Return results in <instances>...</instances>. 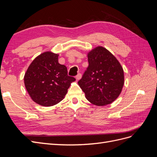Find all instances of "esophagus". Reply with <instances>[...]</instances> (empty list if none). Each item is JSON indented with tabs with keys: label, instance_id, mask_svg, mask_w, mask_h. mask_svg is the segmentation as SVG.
Instances as JSON below:
<instances>
[{
	"label": "esophagus",
	"instance_id": "1",
	"mask_svg": "<svg viewBox=\"0 0 157 157\" xmlns=\"http://www.w3.org/2000/svg\"><path fill=\"white\" fill-rule=\"evenodd\" d=\"M81 77H82V75L80 74V73H78L77 75L76 76V79H77V80H78L79 79L81 78Z\"/></svg>",
	"mask_w": 157,
	"mask_h": 157
}]
</instances>
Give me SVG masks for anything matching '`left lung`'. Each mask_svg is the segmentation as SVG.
Here are the masks:
<instances>
[{
  "instance_id": "obj_1",
  "label": "left lung",
  "mask_w": 157,
  "mask_h": 157,
  "mask_svg": "<svg viewBox=\"0 0 157 157\" xmlns=\"http://www.w3.org/2000/svg\"><path fill=\"white\" fill-rule=\"evenodd\" d=\"M89 65L78 84L86 98L94 105H106L119 96L124 85V71L110 52L101 46L88 54Z\"/></svg>"
}]
</instances>
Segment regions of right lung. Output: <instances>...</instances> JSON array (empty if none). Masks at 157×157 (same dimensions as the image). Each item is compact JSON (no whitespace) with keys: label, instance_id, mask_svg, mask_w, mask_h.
I'll list each match as a JSON object with an SVG mask.
<instances>
[{"label":"right lung","instance_id":"1","mask_svg":"<svg viewBox=\"0 0 157 157\" xmlns=\"http://www.w3.org/2000/svg\"><path fill=\"white\" fill-rule=\"evenodd\" d=\"M58 54L46 52L37 56L24 77L27 91L35 103L44 107L54 105L64 98L71 82L75 80L67 69L58 63Z\"/></svg>","mask_w":157,"mask_h":157}]
</instances>
